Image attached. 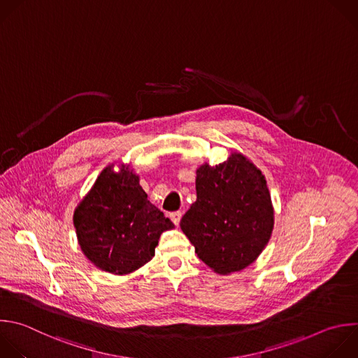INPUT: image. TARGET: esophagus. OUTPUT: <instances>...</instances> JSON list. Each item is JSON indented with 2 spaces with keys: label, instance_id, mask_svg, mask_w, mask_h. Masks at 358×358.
<instances>
[{
  "label": "esophagus",
  "instance_id": "34e87169",
  "mask_svg": "<svg viewBox=\"0 0 358 358\" xmlns=\"http://www.w3.org/2000/svg\"><path fill=\"white\" fill-rule=\"evenodd\" d=\"M170 217H171V220L174 222V224L178 226V224H180V220H181V217H182V212H181V210L173 212V213H170Z\"/></svg>",
  "mask_w": 358,
  "mask_h": 358
}]
</instances>
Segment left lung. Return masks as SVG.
<instances>
[{"label": "left lung", "mask_w": 358, "mask_h": 358, "mask_svg": "<svg viewBox=\"0 0 358 358\" xmlns=\"http://www.w3.org/2000/svg\"><path fill=\"white\" fill-rule=\"evenodd\" d=\"M196 201L180 226L195 253L219 274L250 266L267 246L274 209L267 181L243 155L196 170Z\"/></svg>", "instance_id": "obj_1"}]
</instances>
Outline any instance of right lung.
Instances as JSON below:
<instances>
[{"label":"right lung","instance_id":"right-lung-1","mask_svg":"<svg viewBox=\"0 0 358 358\" xmlns=\"http://www.w3.org/2000/svg\"><path fill=\"white\" fill-rule=\"evenodd\" d=\"M78 245L98 268L124 275L155 256L160 234L173 222L148 199L139 177L128 167L102 170L74 212Z\"/></svg>","mask_w":358,"mask_h":358}]
</instances>
